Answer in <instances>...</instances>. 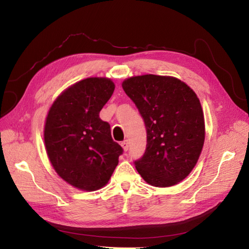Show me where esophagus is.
<instances>
[{"instance_id":"obj_1","label":"esophagus","mask_w":249,"mask_h":249,"mask_svg":"<svg viewBox=\"0 0 249 249\" xmlns=\"http://www.w3.org/2000/svg\"><path fill=\"white\" fill-rule=\"evenodd\" d=\"M121 145H122V147H123V149H124V151H125V152L127 151V150H128V147H129V144H128V140H124V141H122Z\"/></svg>"}]
</instances>
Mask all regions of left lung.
<instances>
[{
  "label": "left lung",
  "mask_w": 249,
  "mask_h": 249,
  "mask_svg": "<svg viewBox=\"0 0 249 249\" xmlns=\"http://www.w3.org/2000/svg\"><path fill=\"white\" fill-rule=\"evenodd\" d=\"M144 121L146 147L134 161L145 182L168 187L183 181L198 161L204 116L197 95L173 77L144 75L122 84Z\"/></svg>",
  "instance_id": "1"
}]
</instances>
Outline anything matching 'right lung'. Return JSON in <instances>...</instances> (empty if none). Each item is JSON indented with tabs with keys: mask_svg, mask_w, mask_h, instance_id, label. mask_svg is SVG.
I'll use <instances>...</instances> for the list:
<instances>
[{
	"mask_svg": "<svg viewBox=\"0 0 249 249\" xmlns=\"http://www.w3.org/2000/svg\"><path fill=\"white\" fill-rule=\"evenodd\" d=\"M113 91L110 79H84L62 93L49 110L44 134L47 154L56 173L73 187L102 188L123 154L111 137L110 124L99 118Z\"/></svg>",
	"mask_w": 249,
	"mask_h": 249,
	"instance_id": "1",
	"label": "right lung"
}]
</instances>
